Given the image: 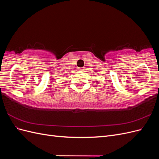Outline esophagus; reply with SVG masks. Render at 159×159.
<instances>
[{
    "label": "esophagus",
    "mask_w": 159,
    "mask_h": 159,
    "mask_svg": "<svg viewBox=\"0 0 159 159\" xmlns=\"http://www.w3.org/2000/svg\"><path fill=\"white\" fill-rule=\"evenodd\" d=\"M84 68H79V70L80 71H84Z\"/></svg>",
    "instance_id": "1"
}]
</instances>
